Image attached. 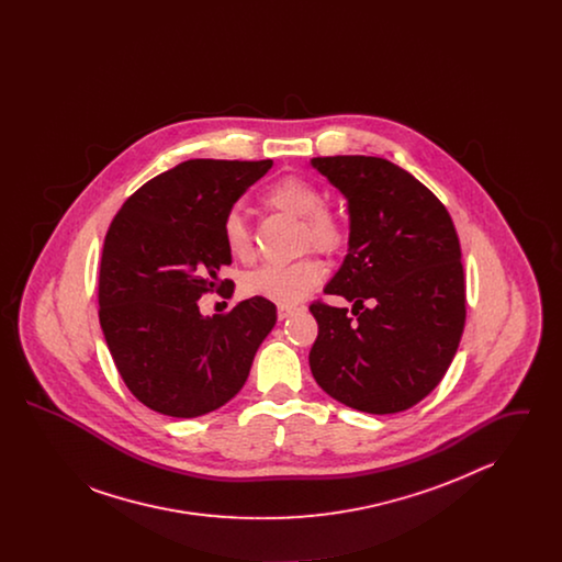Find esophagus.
Returning a JSON list of instances; mask_svg holds the SVG:
<instances>
[{
	"mask_svg": "<svg viewBox=\"0 0 562 562\" xmlns=\"http://www.w3.org/2000/svg\"><path fill=\"white\" fill-rule=\"evenodd\" d=\"M294 312H296V307H293V305H280L278 307V318L286 321L289 316H293Z\"/></svg>",
	"mask_w": 562,
	"mask_h": 562,
	"instance_id": "34e87169",
	"label": "esophagus"
}]
</instances>
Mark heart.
<instances>
[{
	"label": "heart",
	"instance_id": "b5f03b06",
	"mask_svg": "<svg viewBox=\"0 0 562 562\" xmlns=\"http://www.w3.org/2000/svg\"><path fill=\"white\" fill-rule=\"evenodd\" d=\"M263 202L278 213H286L303 221V241L321 252H337L346 240L344 227L335 214L322 209V195L310 181L284 177L266 191ZM223 241L227 252L238 261H250L252 236L240 214H227L223 223ZM324 278L316 259H301L294 263H269L250 271L241 291L248 296H261L280 305H293L312 293Z\"/></svg>",
	"mask_w": 562,
	"mask_h": 562
}]
</instances>
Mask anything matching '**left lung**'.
<instances>
[{"label": "left lung", "instance_id": "obj_1", "mask_svg": "<svg viewBox=\"0 0 562 562\" xmlns=\"http://www.w3.org/2000/svg\"><path fill=\"white\" fill-rule=\"evenodd\" d=\"M348 200V255L312 303L310 369L322 390L362 413L424 401L447 373L465 324L461 248L442 202L401 166L371 156L312 158Z\"/></svg>", "mask_w": 562, "mask_h": 562}]
</instances>
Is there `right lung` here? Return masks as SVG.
<instances>
[{"label": "right lung", "mask_w": 562, "mask_h": 562, "mask_svg": "<svg viewBox=\"0 0 562 562\" xmlns=\"http://www.w3.org/2000/svg\"><path fill=\"white\" fill-rule=\"evenodd\" d=\"M271 160H188L147 181L109 225L99 321L136 401L168 417H200L232 401L276 324L252 296L202 316L200 296L229 289L223 223ZM234 293V291H232Z\"/></svg>", "instance_id": "1"}]
</instances>
